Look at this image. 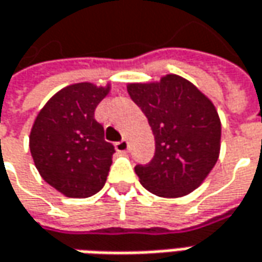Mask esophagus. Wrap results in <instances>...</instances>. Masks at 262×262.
Listing matches in <instances>:
<instances>
[{
    "instance_id": "obj_1",
    "label": "esophagus",
    "mask_w": 262,
    "mask_h": 262,
    "mask_svg": "<svg viewBox=\"0 0 262 262\" xmlns=\"http://www.w3.org/2000/svg\"><path fill=\"white\" fill-rule=\"evenodd\" d=\"M115 148L118 153H126V151H128V143H126V140L118 141L115 144Z\"/></svg>"
}]
</instances>
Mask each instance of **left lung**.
<instances>
[{
    "label": "left lung",
    "mask_w": 262,
    "mask_h": 262,
    "mask_svg": "<svg viewBox=\"0 0 262 262\" xmlns=\"http://www.w3.org/2000/svg\"><path fill=\"white\" fill-rule=\"evenodd\" d=\"M128 93L155 136L153 159L134 167L141 185L167 198L192 192L219 157L222 128L214 105L175 74L159 83L128 84Z\"/></svg>",
    "instance_id": "obj_1"
}]
</instances>
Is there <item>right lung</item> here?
Returning a JSON list of instances; mask_svg holds the SVG:
<instances>
[{
  "mask_svg": "<svg viewBox=\"0 0 262 262\" xmlns=\"http://www.w3.org/2000/svg\"><path fill=\"white\" fill-rule=\"evenodd\" d=\"M109 87L73 84L39 112L30 133V153L40 176L71 198H87L106 182L115 147L105 141L95 111Z\"/></svg>",
  "mask_w": 262,
  "mask_h": 262,
  "instance_id": "right-lung-1",
  "label": "right lung"
}]
</instances>
